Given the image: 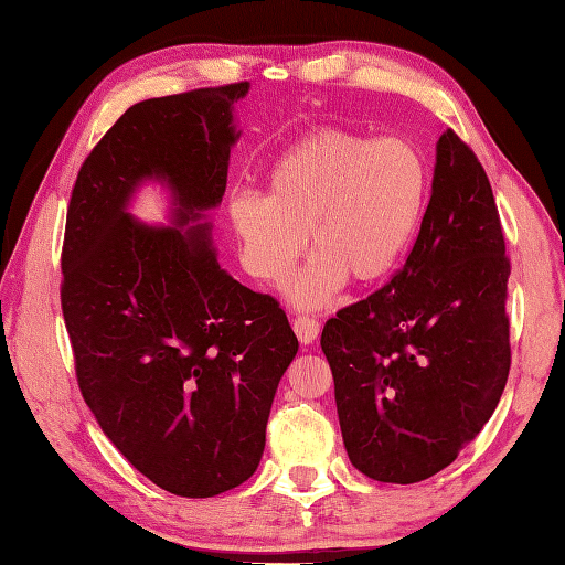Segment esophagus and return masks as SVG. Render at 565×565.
Masks as SVG:
<instances>
[{"instance_id":"34e87169","label":"esophagus","mask_w":565,"mask_h":565,"mask_svg":"<svg viewBox=\"0 0 565 565\" xmlns=\"http://www.w3.org/2000/svg\"><path fill=\"white\" fill-rule=\"evenodd\" d=\"M294 332L296 338L301 340V344H313L320 334V322L310 316H298L294 320Z\"/></svg>"}]
</instances>
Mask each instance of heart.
Returning <instances> with one entry per match:
<instances>
[{
    "label": "heart",
    "mask_w": 565,
    "mask_h": 565,
    "mask_svg": "<svg viewBox=\"0 0 565 565\" xmlns=\"http://www.w3.org/2000/svg\"><path fill=\"white\" fill-rule=\"evenodd\" d=\"M427 167L411 142L318 128L267 172V194L235 191L227 221L245 271L264 286L313 259L286 284L298 308H326L347 281L374 286L411 249L427 203Z\"/></svg>",
    "instance_id": "1"
}]
</instances>
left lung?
Here are the masks:
<instances>
[{
	"mask_svg": "<svg viewBox=\"0 0 565 565\" xmlns=\"http://www.w3.org/2000/svg\"><path fill=\"white\" fill-rule=\"evenodd\" d=\"M508 279L493 189L447 128L403 269L322 328L344 449L364 476L425 481L495 413L510 374Z\"/></svg>",
	"mask_w": 565,
	"mask_h": 565,
	"instance_id": "obj_1",
	"label": "left lung"
}]
</instances>
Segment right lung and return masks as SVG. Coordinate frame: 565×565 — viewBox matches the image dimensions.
<instances>
[{"instance_id": "obj_1", "label": "right lung", "mask_w": 565, "mask_h": 565, "mask_svg": "<svg viewBox=\"0 0 565 565\" xmlns=\"http://www.w3.org/2000/svg\"><path fill=\"white\" fill-rule=\"evenodd\" d=\"M247 92L134 104L84 160L67 209L60 296L84 403L142 476L182 498L257 471L298 352L279 303L235 281L211 237ZM148 181L171 196L170 226L129 213Z\"/></svg>"}]
</instances>
